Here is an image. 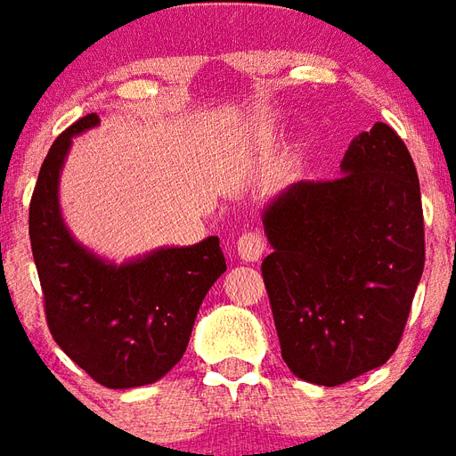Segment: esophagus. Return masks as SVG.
<instances>
[{
	"instance_id": "obj_1",
	"label": "esophagus",
	"mask_w": 456,
	"mask_h": 456,
	"mask_svg": "<svg viewBox=\"0 0 456 456\" xmlns=\"http://www.w3.org/2000/svg\"><path fill=\"white\" fill-rule=\"evenodd\" d=\"M237 251L241 256V261L256 263L261 261V256L265 254V239L258 229H248L241 237L237 239Z\"/></svg>"
}]
</instances>
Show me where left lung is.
I'll use <instances>...</instances> for the list:
<instances>
[{"mask_svg":"<svg viewBox=\"0 0 456 456\" xmlns=\"http://www.w3.org/2000/svg\"><path fill=\"white\" fill-rule=\"evenodd\" d=\"M261 273L282 360L338 387L399 348L426 263L423 205L406 144L387 123L360 133L331 181H299L263 212Z\"/></svg>","mask_w":456,"mask_h":456,"instance_id":"left-lung-1","label":"left lung"}]
</instances>
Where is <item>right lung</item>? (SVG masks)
<instances>
[{
  "label": "right lung",
  "instance_id": "right-lung-1",
  "mask_svg": "<svg viewBox=\"0 0 456 456\" xmlns=\"http://www.w3.org/2000/svg\"><path fill=\"white\" fill-rule=\"evenodd\" d=\"M96 125V113L79 118L50 147L30 198V248L57 346L108 389H133L161 379L183 357L202 299L227 263L217 237L116 265L69 234L60 171L74 134Z\"/></svg>",
  "mask_w": 456,
  "mask_h": 456
}]
</instances>
